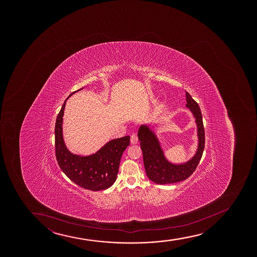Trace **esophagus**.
Wrapping results in <instances>:
<instances>
[{"mask_svg":"<svg viewBox=\"0 0 257 257\" xmlns=\"http://www.w3.org/2000/svg\"><path fill=\"white\" fill-rule=\"evenodd\" d=\"M130 142H131L132 145L137 144L138 143V137H137V136H136V135L131 136V137H130Z\"/></svg>","mask_w":257,"mask_h":257,"instance_id":"esophagus-1","label":"esophagus"}]
</instances>
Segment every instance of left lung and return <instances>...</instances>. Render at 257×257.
Here are the masks:
<instances>
[{"instance_id": "8db88e82", "label": "left lung", "mask_w": 257, "mask_h": 257, "mask_svg": "<svg viewBox=\"0 0 257 257\" xmlns=\"http://www.w3.org/2000/svg\"><path fill=\"white\" fill-rule=\"evenodd\" d=\"M186 107L195 119L197 126L198 148L195 155L185 163L170 162L163 152L160 142L154 130L143 124L138 131V138L143 154L145 171L148 178L157 184L178 183L190 177L201 160L205 148V131L201 109L189 92H186Z\"/></svg>"}]
</instances>
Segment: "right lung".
<instances>
[{"instance_id": "right-lung-1", "label": "right lung", "mask_w": 257, "mask_h": 257, "mask_svg": "<svg viewBox=\"0 0 257 257\" xmlns=\"http://www.w3.org/2000/svg\"><path fill=\"white\" fill-rule=\"evenodd\" d=\"M80 88L78 91H80ZM72 92L62 104L55 126L56 157L60 168L77 185L84 189L98 191L112 186L117 177L119 165L124 150L130 143V136L111 140L97 153L80 156L69 152L62 136V121L66 101L75 93Z\"/></svg>"}]
</instances>
